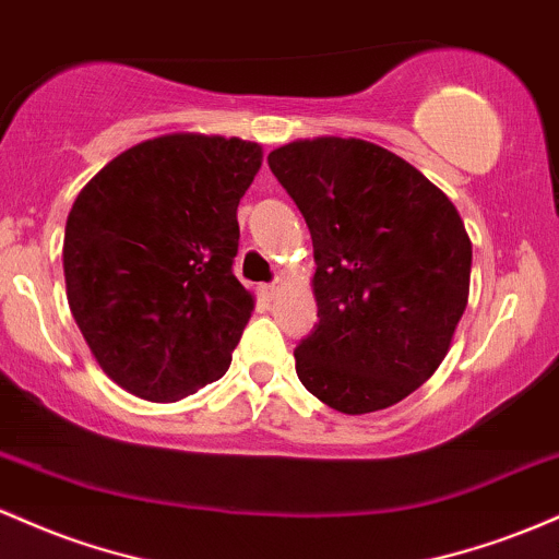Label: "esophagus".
<instances>
[{
	"label": "esophagus",
	"instance_id": "34e87169",
	"mask_svg": "<svg viewBox=\"0 0 559 559\" xmlns=\"http://www.w3.org/2000/svg\"><path fill=\"white\" fill-rule=\"evenodd\" d=\"M282 287H285V280H274L272 285H263V296L269 300H274L282 293Z\"/></svg>",
	"mask_w": 559,
	"mask_h": 559
}]
</instances>
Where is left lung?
I'll use <instances>...</instances> for the list:
<instances>
[{"label":"left lung","instance_id":"left-lung-1","mask_svg":"<svg viewBox=\"0 0 559 559\" xmlns=\"http://www.w3.org/2000/svg\"><path fill=\"white\" fill-rule=\"evenodd\" d=\"M269 168L317 261L300 382L343 415L399 404L436 372L465 313L473 242L460 211L412 163L354 136L282 144Z\"/></svg>","mask_w":559,"mask_h":559}]
</instances>
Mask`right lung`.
Returning a JSON list of instances; mask_svg holds the SVG:
<instances>
[{
    "mask_svg": "<svg viewBox=\"0 0 559 559\" xmlns=\"http://www.w3.org/2000/svg\"><path fill=\"white\" fill-rule=\"evenodd\" d=\"M261 160L259 142L166 134L79 192L62 242L68 304L123 391L168 404L229 369L253 311L231 272L237 205Z\"/></svg>",
    "mask_w": 559,
    "mask_h": 559,
    "instance_id": "right-lung-1",
    "label": "right lung"
}]
</instances>
